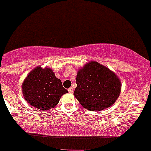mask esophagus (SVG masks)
Masks as SVG:
<instances>
[{"label": "esophagus", "mask_w": 151, "mask_h": 151, "mask_svg": "<svg viewBox=\"0 0 151 151\" xmlns=\"http://www.w3.org/2000/svg\"><path fill=\"white\" fill-rule=\"evenodd\" d=\"M68 91H69V92H70V93H73V88H70L68 89Z\"/></svg>", "instance_id": "obj_1"}]
</instances>
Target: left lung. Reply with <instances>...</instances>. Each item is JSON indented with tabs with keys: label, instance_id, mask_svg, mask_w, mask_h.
Segmentation results:
<instances>
[{
	"label": "left lung",
	"instance_id": "left-lung-1",
	"mask_svg": "<svg viewBox=\"0 0 151 151\" xmlns=\"http://www.w3.org/2000/svg\"><path fill=\"white\" fill-rule=\"evenodd\" d=\"M73 95L86 110L99 111L114 104L119 97L122 83L114 72L96 61L78 71Z\"/></svg>",
	"mask_w": 151,
	"mask_h": 151
}]
</instances>
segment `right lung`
Instances as JSON below:
<instances>
[{"mask_svg": "<svg viewBox=\"0 0 151 151\" xmlns=\"http://www.w3.org/2000/svg\"><path fill=\"white\" fill-rule=\"evenodd\" d=\"M22 91L25 100L41 110L55 107L62 96L68 92L52 69L40 66L28 73L22 84Z\"/></svg>", "mask_w": 151, "mask_h": 151, "instance_id": "1", "label": "right lung"}]
</instances>
